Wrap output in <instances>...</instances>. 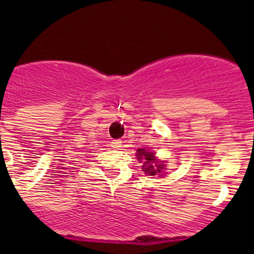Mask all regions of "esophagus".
<instances>
[{"mask_svg": "<svg viewBox=\"0 0 254 254\" xmlns=\"http://www.w3.org/2000/svg\"><path fill=\"white\" fill-rule=\"evenodd\" d=\"M122 140H113L112 141V147L114 148V150H120V147H122Z\"/></svg>", "mask_w": 254, "mask_h": 254, "instance_id": "1", "label": "esophagus"}]
</instances>
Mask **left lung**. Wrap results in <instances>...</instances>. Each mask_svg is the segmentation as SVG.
I'll list each match as a JSON object with an SVG mask.
<instances>
[{"label": "left lung", "instance_id": "left-lung-1", "mask_svg": "<svg viewBox=\"0 0 254 254\" xmlns=\"http://www.w3.org/2000/svg\"><path fill=\"white\" fill-rule=\"evenodd\" d=\"M137 158L140 161H145V163L142 166V171L145 173H148L150 176H155L156 173H161L163 165H158V161H156L153 153L147 152L145 150H137Z\"/></svg>", "mask_w": 254, "mask_h": 254}]
</instances>
